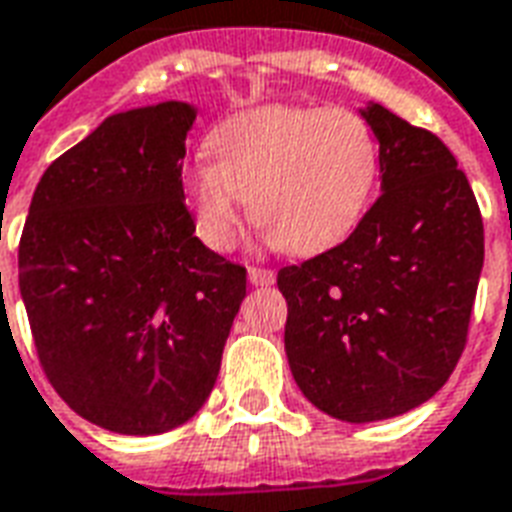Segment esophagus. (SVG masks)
Segmentation results:
<instances>
[{"label": "esophagus", "instance_id": "esophagus-1", "mask_svg": "<svg viewBox=\"0 0 512 512\" xmlns=\"http://www.w3.org/2000/svg\"><path fill=\"white\" fill-rule=\"evenodd\" d=\"M249 282L252 284H273L276 273L271 268H260V265H249Z\"/></svg>", "mask_w": 512, "mask_h": 512}]
</instances>
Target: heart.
<instances>
[{"instance_id": "1", "label": "heart", "mask_w": 512, "mask_h": 512, "mask_svg": "<svg viewBox=\"0 0 512 512\" xmlns=\"http://www.w3.org/2000/svg\"><path fill=\"white\" fill-rule=\"evenodd\" d=\"M209 163H195L185 195L198 239L230 252L255 225L292 255L333 247L368 212L381 150L360 112L268 104L225 117L206 136Z\"/></svg>"}]
</instances>
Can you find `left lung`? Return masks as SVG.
<instances>
[{
	"instance_id": "8db88e82",
	"label": "left lung",
	"mask_w": 512,
	"mask_h": 512,
	"mask_svg": "<svg viewBox=\"0 0 512 512\" xmlns=\"http://www.w3.org/2000/svg\"><path fill=\"white\" fill-rule=\"evenodd\" d=\"M362 117L384 193L349 239L276 276L300 392L351 424L400 416L446 384L483 268L481 209L451 150L381 104Z\"/></svg>"
}]
</instances>
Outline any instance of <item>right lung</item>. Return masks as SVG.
Listing matches in <instances>:
<instances>
[{
	"instance_id": "right-lung-1",
	"label": "right lung",
	"mask_w": 512,
	"mask_h": 512,
	"mask_svg": "<svg viewBox=\"0 0 512 512\" xmlns=\"http://www.w3.org/2000/svg\"><path fill=\"white\" fill-rule=\"evenodd\" d=\"M182 101L107 117L50 163L18 244L39 365L61 400L120 435L185 424L212 392L247 268L195 236Z\"/></svg>"
}]
</instances>
